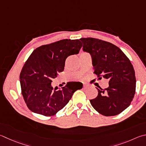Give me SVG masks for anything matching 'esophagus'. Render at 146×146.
Returning a JSON list of instances; mask_svg holds the SVG:
<instances>
[{"label": "esophagus", "instance_id": "esophagus-1", "mask_svg": "<svg viewBox=\"0 0 146 146\" xmlns=\"http://www.w3.org/2000/svg\"><path fill=\"white\" fill-rule=\"evenodd\" d=\"M87 86L86 84H84V87H86Z\"/></svg>", "mask_w": 146, "mask_h": 146}]
</instances>
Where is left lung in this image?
I'll return each mask as SVG.
<instances>
[{"mask_svg": "<svg viewBox=\"0 0 146 146\" xmlns=\"http://www.w3.org/2000/svg\"><path fill=\"white\" fill-rule=\"evenodd\" d=\"M83 50L91 55L94 73L108 79L109 86L98 89L91 105L101 114L113 116L128 108L135 94L136 78L130 60L114 44L99 39L81 38Z\"/></svg>", "mask_w": 146, "mask_h": 146, "instance_id": "obj_1", "label": "left lung"}]
</instances>
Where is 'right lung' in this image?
I'll return each mask as SVG.
<instances>
[{
    "mask_svg": "<svg viewBox=\"0 0 146 146\" xmlns=\"http://www.w3.org/2000/svg\"><path fill=\"white\" fill-rule=\"evenodd\" d=\"M82 46L79 39H62L37 48L21 71L22 94L29 110L44 116H52L67 105L76 90L83 84L68 82L59 89L51 83L64 71L66 58L78 54Z\"/></svg>",
    "mask_w": 146,
    "mask_h": 146,
    "instance_id": "add662e5",
    "label": "right lung"
}]
</instances>
